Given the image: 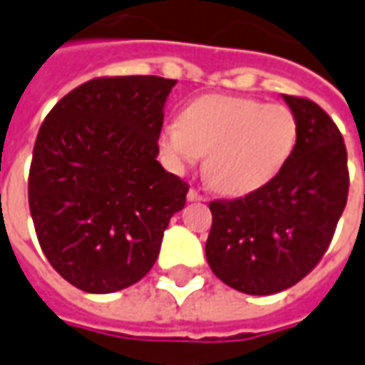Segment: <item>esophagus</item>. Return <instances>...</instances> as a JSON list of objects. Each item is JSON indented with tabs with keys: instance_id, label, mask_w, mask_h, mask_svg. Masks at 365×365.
<instances>
[{
	"instance_id": "esophagus-1",
	"label": "esophagus",
	"mask_w": 365,
	"mask_h": 365,
	"mask_svg": "<svg viewBox=\"0 0 365 365\" xmlns=\"http://www.w3.org/2000/svg\"><path fill=\"white\" fill-rule=\"evenodd\" d=\"M186 200H188V202H205L204 196H202L198 190H194V188H190V190H188V194H186Z\"/></svg>"
}]
</instances>
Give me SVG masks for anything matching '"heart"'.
Instances as JSON below:
<instances>
[{"label":"heart","instance_id":"b5f03b06","mask_svg":"<svg viewBox=\"0 0 365 365\" xmlns=\"http://www.w3.org/2000/svg\"><path fill=\"white\" fill-rule=\"evenodd\" d=\"M298 140V120L283 103L210 94L190 101L180 120L160 133V152L173 171L198 163L227 196L256 192L281 173Z\"/></svg>","mask_w":365,"mask_h":365}]
</instances>
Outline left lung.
I'll return each mask as SVG.
<instances>
[{"label": "left lung", "mask_w": 365, "mask_h": 365, "mask_svg": "<svg viewBox=\"0 0 365 365\" xmlns=\"http://www.w3.org/2000/svg\"><path fill=\"white\" fill-rule=\"evenodd\" d=\"M283 100L298 120L287 165L256 192L210 204L207 264L225 284L254 297L289 289L316 267L349 196L346 148L333 119L306 98Z\"/></svg>", "instance_id": "obj_1"}]
</instances>
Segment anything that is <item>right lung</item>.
I'll use <instances>...</instances> for the list:
<instances>
[{
  "instance_id": "obj_1",
  "label": "right lung",
  "mask_w": 365,
  "mask_h": 365,
  "mask_svg": "<svg viewBox=\"0 0 365 365\" xmlns=\"http://www.w3.org/2000/svg\"><path fill=\"white\" fill-rule=\"evenodd\" d=\"M177 81L111 76L81 84L40 127L29 175L38 242L51 267L92 294L152 269L188 185L158 161L163 108Z\"/></svg>"
}]
</instances>
